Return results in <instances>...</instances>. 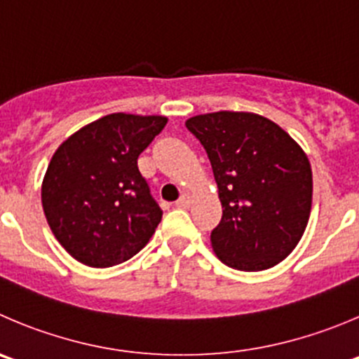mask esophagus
I'll list each match as a JSON object with an SVG mask.
<instances>
[{"instance_id": "esophagus-1", "label": "esophagus", "mask_w": 359, "mask_h": 359, "mask_svg": "<svg viewBox=\"0 0 359 359\" xmlns=\"http://www.w3.org/2000/svg\"><path fill=\"white\" fill-rule=\"evenodd\" d=\"M189 203H191V196L187 193H184L182 196L179 198V200L175 201V207H179V208H186V207H189Z\"/></svg>"}]
</instances>
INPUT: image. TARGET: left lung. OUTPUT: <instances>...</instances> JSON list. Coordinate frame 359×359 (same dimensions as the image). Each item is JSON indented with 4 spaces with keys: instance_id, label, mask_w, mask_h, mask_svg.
<instances>
[{
    "instance_id": "obj_1",
    "label": "left lung",
    "mask_w": 359,
    "mask_h": 359,
    "mask_svg": "<svg viewBox=\"0 0 359 359\" xmlns=\"http://www.w3.org/2000/svg\"><path fill=\"white\" fill-rule=\"evenodd\" d=\"M186 128L210 159L222 219L210 233L229 268L259 272L297 247L312 207V170L300 145L257 114L214 112Z\"/></svg>"
}]
</instances>
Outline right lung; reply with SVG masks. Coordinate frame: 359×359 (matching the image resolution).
<instances>
[{
  "mask_svg": "<svg viewBox=\"0 0 359 359\" xmlns=\"http://www.w3.org/2000/svg\"><path fill=\"white\" fill-rule=\"evenodd\" d=\"M166 121L110 114L72 135L52 156L41 205L54 236L76 261L114 266L154 235L163 210L137 161Z\"/></svg>",
  "mask_w": 359,
  "mask_h": 359,
  "instance_id": "add662e5",
  "label": "right lung"
}]
</instances>
